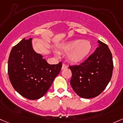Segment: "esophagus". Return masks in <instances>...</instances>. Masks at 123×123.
<instances>
[{
  "mask_svg": "<svg viewBox=\"0 0 123 123\" xmlns=\"http://www.w3.org/2000/svg\"><path fill=\"white\" fill-rule=\"evenodd\" d=\"M68 68V66H67V65H65V64H62V66L61 69H66V68Z\"/></svg>",
  "mask_w": 123,
  "mask_h": 123,
  "instance_id": "34e87169",
  "label": "esophagus"
}]
</instances>
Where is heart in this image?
Here are the masks:
<instances>
[{
	"label": "heart",
	"instance_id": "obj_1",
	"mask_svg": "<svg viewBox=\"0 0 123 123\" xmlns=\"http://www.w3.org/2000/svg\"><path fill=\"white\" fill-rule=\"evenodd\" d=\"M61 50L68 53V58L72 63L81 62L88 56L92 46L88 41L74 39L67 42L61 46Z\"/></svg>",
	"mask_w": 123,
	"mask_h": 123
}]
</instances>
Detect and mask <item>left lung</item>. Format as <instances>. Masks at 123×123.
<instances>
[{"label": "left lung", "mask_w": 123, "mask_h": 123, "mask_svg": "<svg viewBox=\"0 0 123 123\" xmlns=\"http://www.w3.org/2000/svg\"><path fill=\"white\" fill-rule=\"evenodd\" d=\"M98 47L80 65L69 66L70 84L80 97L91 98L99 95L108 84L113 70L112 54L108 46L98 41Z\"/></svg>", "instance_id": "left-lung-1"}]
</instances>
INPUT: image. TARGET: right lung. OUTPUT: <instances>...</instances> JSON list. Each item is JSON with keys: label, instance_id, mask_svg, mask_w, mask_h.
Returning a JSON list of instances; mask_svg holds the SVG:
<instances>
[{"label": "right lung", "instance_id": "right-lung-1", "mask_svg": "<svg viewBox=\"0 0 123 123\" xmlns=\"http://www.w3.org/2000/svg\"><path fill=\"white\" fill-rule=\"evenodd\" d=\"M62 68V62L50 65L32 47V38L23 39L12 48L8 75L13 87L24 97L38 99L46 94Z\"/></svg>", "mask_w": 123, "mask_h": 123}]
</instances>
